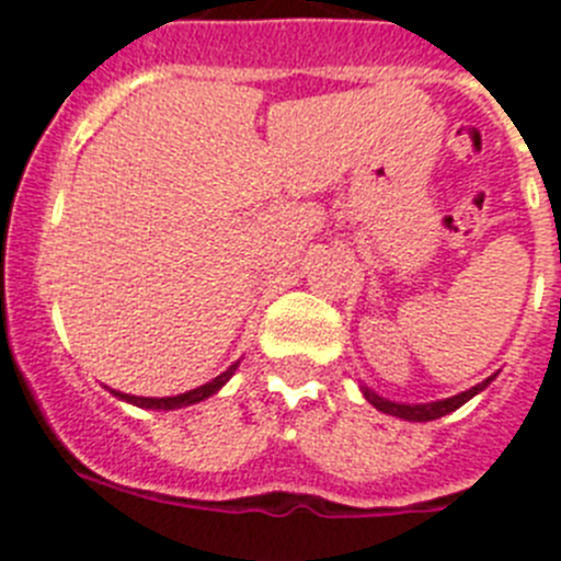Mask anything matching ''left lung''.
I'll return each mask as SVG.
<instances>
[{"label":"left lung","mask_w":561,"mask_h":561,"mask_svg":"<svg viewBox=\"0 0 561 561\" xmlns=\"http://www.w3.org/2000/svg\"><path fill=\"white\" fill-rule=\"evenodd\" d=\"M494 376H489L485 381H480V385H474V388L463 390V393L453 396V399H440V401H430V404H401V401H390V399H381L379 393H374L370 388H365L362 385V393H365V399L374 404L376 410H381V413L388 415H396V419H404V421H435L440 419V415H449L453 410H458L460 404H466V401L472 399V396H478L480 390H485L489 385H492Z\"/></svg>","instance_id":"obj_1"}]
</instances>
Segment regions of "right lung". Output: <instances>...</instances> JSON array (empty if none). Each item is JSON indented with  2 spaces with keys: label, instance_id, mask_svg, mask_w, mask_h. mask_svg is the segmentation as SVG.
Returning a JSON list of instances; mask_svg holds the SVG:
<instances>
[{
  "label": "right lung",
  "instance_id": "obj_1",
  "mask_svg": "<svg viewBox=\"0 0 561 561\" xmlns=\"http://www.w3.org/2000/svg\"><path fill=\"white\" fill-rule=\"evenodd\" d=\"M238 362L236 365H230V368L225 370V374H219L213 381H207V385H202V388H193L187 390V393H180V396H165V399H148V396H128V393H121V390H112L117 399L128 401V404H137V408H146V410H180V408H187V404H196V401H205L210 399L213 393H219L221 388L227 385V379H230L232 374H236Z\"/></svg>",
  "mask_w": 561,
  "mask_h": 561
}]
</instances>
